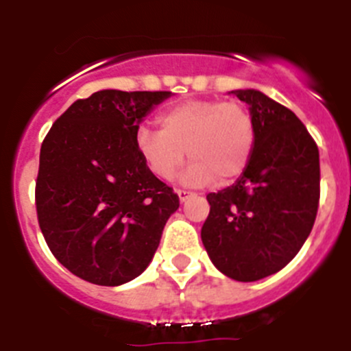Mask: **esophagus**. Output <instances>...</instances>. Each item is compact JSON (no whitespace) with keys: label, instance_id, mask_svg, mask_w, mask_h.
<instances>
[{"label":"esophagus","instance_id":"esophagus-1","mask_svg":"<svg viewBox=\"0 0 351 351\" xmlns=\"http://www.w3.org/2000/svg\"><path fill=\"white\" fill-rule=\"evenodd\" d=\"M176 193H178V197H179V202H186V200H188V198L191 197V195L193 193H190V191H186V190H176Z\"/></svg>","mask_w":351,"mask_h":351}]
</instances>
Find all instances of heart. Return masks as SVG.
Segmentation results:
<instances>
[{"label": "heart", "mask_w": 351, "mask_h": 351, "mask_svg": "<svg viewBox=\"0 0 351 351\" xmlns=\"http://www.w3.org/2000/svg\"><path fill=\"white\" fill-rule=\"evenodd\" d=\"M160 132L141 126L135 145L154 178L169 181L184 163L182 182L226 186L246 172L256 145L251 112L239 101L186 100L158 116Z\"/></svg>", "instance_id": "obj_1"}]
</instances>
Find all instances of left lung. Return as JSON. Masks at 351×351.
Listing matches in <instances>:
<instances>
[{
	"instance_id": "left-lung-1",
	"label": "left lung",
	"mask_w": 351,
	"mask_h": 351,
	"mask_svg": "<svg viewBox=\"0 0 351 351\" xmlns=\"http://www.w3.org/2000/svg\"><path fill=\"white\" fill-rule=\"evenodd\" d=\"M250 105L256 145L246 172L207 195L202 243L214 267L235 281L276 274L299 253L320 200V154L290 108L256 89L230 91Z\"/></svg>"
}]
</instances>
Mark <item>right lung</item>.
Returning <instances> with one entry per match:
<instances>
[{
    "label": "right lung",
    "instance_id": "right-lung-1",
    "mask_svg": "<svg viewBox=\"0 0 351 351\" xmlns=\"http://www.w3.org/2000/svg\"><path fill=\"white\" fill-rule=\"evenodd\" d=\"M169 91L101 89L77 100L40 149L36 214L52 255L71 274L119 287L147 269L170 214L172 188L135 145L144 117Z\"/></svg>",
    "mask_w": 351,
    "mask_h": 351
}]
</instances>
